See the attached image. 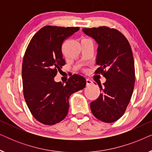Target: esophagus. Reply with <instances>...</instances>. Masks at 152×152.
<instances>
[{
  "mask_svg": "<svg viewBox=\"0 0 152 152\" xmlns=\"http://www.w3.org/2000/svg\"><path fill=\"white\" fill-rule=\"evenodd\" d=\"M93 84V82L91 80H89V79H86V86H91V85Z\"/></svg>",
  "mask_w": 152,
  "mask_h": 152,
  "instance_id": "obj_1",
  "label": "esophagus"
}]
</instances>
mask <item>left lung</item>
<instances>
[{"instance_id":"1","label":"left lung","mask_w":152,"mask_h":152,"mask_svg":"<svg viewBox=\"0 0 152 152\" xmlns=\"http://www.w3.org/2000/svg\"><path fill=\"white\" fill-rule=\"evenodd\" d=\"M83 32L93 38L98 44L95 74L107 79L102 93L91 103L95 118L104 122H113L125 112L134 91L135 67L132 48L120 31L107 26L84 28Z\"/></svg>"}]
</instances>
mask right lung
<instances>
[{"instance_id": "right-lung-1", "label": "right lung", "mask_w": 152, "mask_h": 152, "mask_svg": "<svg viewBox=\"0 0 152 152\" xmlns=\"http://www.w3.org/2000/svg\"><path fill=\"white\" fill-rule=\"evenodd\" d=\"M79 30V27H43L33 36L25 53L24 98L32 115L43 124L53 125L63 120L69 109L70 95L86 86V79L79 75H72L65 85L54 80L66 64L62 43Z\"/></svg>"}]
</instances>
